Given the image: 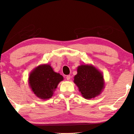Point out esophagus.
<instances>
[{"label":"esophagus","mask_w":134,"mask_h":134,"mask_svg":"<svg viewBox=\"0 0 134 134\" xmlns=\"http://www.w3.org/2000/svg\"><path fill=\"white\" fill-rule=\"evenodd\" d=\"M70 78H71V76H70V75H67L66 76V79H67V80H69L70 79Z\"/></svg>","instance_id":"obj_1"}]
</instances>
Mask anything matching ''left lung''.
<instances>
[{
  "instance_id": "obj_1",
  "label": "left lung",
  "mask_w": 134,
  "mask_h": 134,
  "mask_svg": "<svg viewBox=\"0 0 134 134\" xmlns=\"http://www.w3.org/2000/svg\"><path fill=\"white\" fill-rule=\"evenodd\" d=\"M74 82L85 99L94 98L99 95L104 87L102 74L92 65H81L78 67L77 74Z\"/></svg>"
}]
</instances>
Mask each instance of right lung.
Segmentation results:
<instances>
[{
  "instance_id": "obj_1",
  "label": "right lung",
  "mask_w": 134,
  "mask_h": 134,
  "mask_svg": "<svg viewBox=\"0 0 134 134\" xmlns=\"http://www.w3.org/2000/svg\"><path fill=\"white\" fill-rule=\"evenodd\" d=\"M63 80V77L54 72L49 65L37 67L29 77V83L36 96L42 99L51 98L58 84Z\"/></svg>"
}]
</instances>
